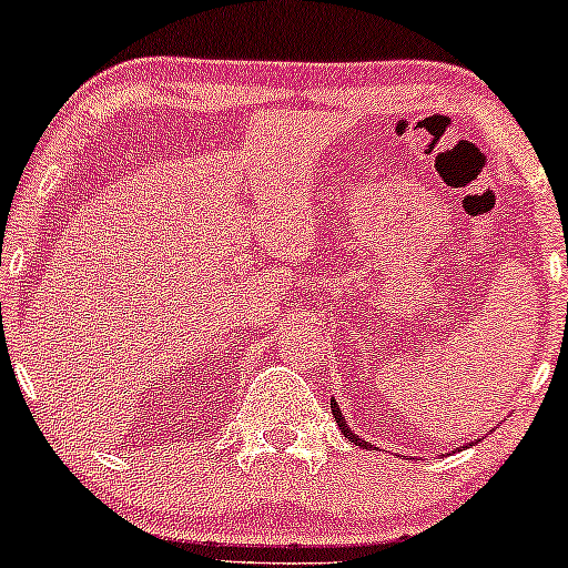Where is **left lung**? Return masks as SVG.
Masks as SVG:
<instances>
[{
    "mask_svg": "<svg viewBox=\"0 0 568 568\" xmlns=\"http://www.w3.org/2000/svg\"><path fill=\"white\" fill-rule=\"evenodd\" d=\"M331 410H334V419L338 422V429H342V433H344V438H349L352 443H355V446L371 448L366 440H363V438H357V435H355V433H352V429H349L347 425H344V416H342V410H338V406H336V403H331Z\"/></svg>",
    "mask_w": 568,
    "mask_h": 568,
    "instance_id": "obj_1",
    "label": "left lung"
}]
</instances>
